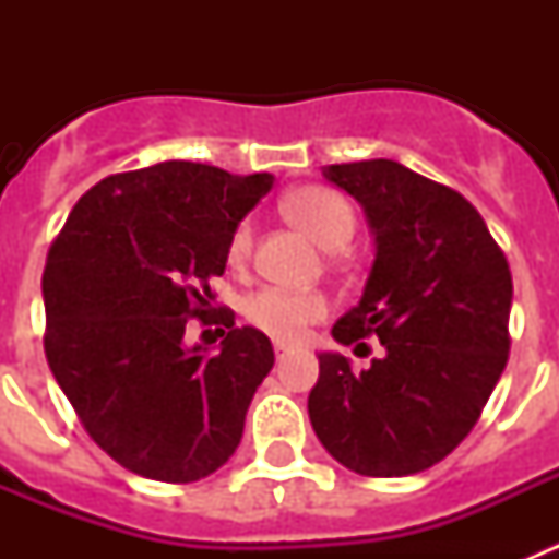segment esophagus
I'll return each instance as SVG.
<instances>
[{"label": "esophagus", "instance_id": "34e87169", "mask_svg": "<svg viewBox=\"0 0 559 559\" xmlns=\"http://www.w3.org/2000/svg\"><path fill=\"white\" fill-rule=\"evenodd\" d=\"M290 353H294V347H290V344H285V341H274V355H276V360L288 358Z\"/></svg>", "mask_w": 559, "mask_h": 559}]
</instances>
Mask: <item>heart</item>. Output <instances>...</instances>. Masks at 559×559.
Listing matches in <instances>:
<instances>
[{"instance_id":"obj_1","label":"heart","mask_w":559,"mask_h":559,"mask_svg":"<svg viewBox=\"0 0 559 559\" xmlns=\"http://www.w3.org/2000/svg\"><path fill=\"white\" fill-rule=\"evenodd\" d=\"M283 212L290 224H296L305 235H310L316 243L328 251H341L353 240L355 210L341 192L322 185H308L299 190H290L283 199ZM254 246V224L243 218L231 229L229 243H226V263L231 269H243ZM328 296L319 290H294L269 285L257 290L246 302V319L263 333L274 335L280 341L302 338L310 324L322 322L328 316Z\"/></svg>"}]
</instances>
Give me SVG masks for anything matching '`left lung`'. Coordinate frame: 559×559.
<instances>
[{"instance_id": "left-lung-1", "label": "left lung", "mask_w": 559, "mask_h": 559, "mask_svg": "<svg viewBox=\"0 0 559 559\" xmlns=\"http://www.w3.org/2000/svg\"><path fill=\"white\" fill-rule=\"evenodd\" d=\"M324 176L364 206L378 246L364 296L333 335H378L383 353L364 372L319 355L310 423L349 471L412 476L473 431L507 367L510 263L471 201L400 162L330 165Z\"/></svg>"}]
</instances>
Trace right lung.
Masks as SVG:
<instances>
[{"label":"right lung","instance_id":"right-lung-1","mask_svg":"<svg viewBox=\"0 0 559 559\" xmlns=\"http://www.w3.org/2000/svg\"><path fill=\"white\" fill-rule=\"evenodd\" d=\"M274 176L162 162L95 185L49 246L44 353L97 445L136 476L190 484L229 462L271 341L235 328L212 280L226 243ZM190 318L226 334L222 353L183 347Z\"/></svg>","mask_w":559,"mask_h":559}]
</instances>
